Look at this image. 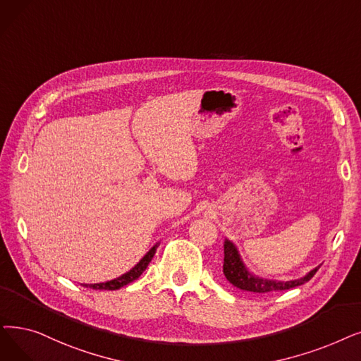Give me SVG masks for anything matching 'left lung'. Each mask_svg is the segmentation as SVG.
Listing matches in <instances>:
<instances>
[{
	"mask_svg": "<svg viewBox=\"0 0 361 361\" xmlns=\"http://www.w3.org/2000/svg\"><path fill=\"white\" fill-rule=\"evenodd\" d=\"M319 269H320V265L316 269H312L304 277L295 279V280H288V281L261 279V277L252 274L247 270L243 259L240 258V254H239L236 245L230 242L228 239L224 240L223 273L233 286H236L242 290L254 292V293H267V292H273V290L292 289V288L304 285L305 281H308L312 276L317 273Z\"/></svg>",
	"mask_w": 361,
	"mask_h": 361,
	"instance_id": "1",
	"label": "left lung"
}]
</instances>
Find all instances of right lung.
<instances>
[{
    "label": "right lung",
    "instance_id": "1",
    "mask_svg": "<svg viewBox=\"0 0 361 361\" xmlns=\"http://www.w3.org/2000/svg\"><path fill=\"white\" fill-rule=\"evenodd\" d=\"M158 246H159V243H156V245L149 250V252L134 265V267H133L128 273H125V274L119 276L118 279L104 281V283H94V285H84V286H85V288H90V289L116 290V289H121V288L125 286V285L131 283V281L137 280L140 276L143 274V271L147 269V265H149V262L152 261V258H153V255H154V252H156V249H158Z\"/></svg>",
    "mask_w": 361,
    "mask_h": 361
}]
</instances>
